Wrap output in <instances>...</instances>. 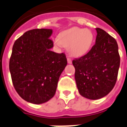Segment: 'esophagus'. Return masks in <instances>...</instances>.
<instances>
[{
	"mask_svg": "<svg viewBox=\"0 0 127 127\" xmlns=\"http://www.w3.org/2000/svg\"><path fill=\"white\" fill-rule=\"evenodd\" d=\"M67 63H68V64H71V63H72V62H71V58H67Z\"/></svg>",
	"mask_w": 127,
	"mask_h": 127,
	"instance_id": "esophagus-1",
	"label": "esophagus"
}]
</instances>
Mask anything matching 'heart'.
<instances>
[{"instance_id": "obj_1", "label": "heart", "mask_w": 127, "mask_h": 127, "mask_svg": "<svg viewBox=\"0 0 127 127\" xmlns=\"http://www.w3.org/2000/svg\"><path fill=\"white\" fill-rule=\"evenodd\" d=\"M93 40L94 36L89 29L72 27L60 33L55 38L54 43L68 48L69 54L74 58H81L88 52Z\"/></svg>"}]
</instances>
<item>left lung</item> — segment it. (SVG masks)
I'll return each mask as SVG.
<instances>
[{
    "label": "left lung",
    "instance_id": "left-lung-1",
    "mask_svg": "<svg viewBox=\"0 0 127 127\" xmlns=\"http://www.w3.org/2000/svg\"><path fill=\"white\" fill-rule=\"evenodd\" d=\"M96 30V43L92 49L72 61L79 93L90 100L103 98L112 90L120 66L117 41L102 29Z\"/></svg>",
    "mask_w": 127,
    "mask_h": 127
}]
</instances>
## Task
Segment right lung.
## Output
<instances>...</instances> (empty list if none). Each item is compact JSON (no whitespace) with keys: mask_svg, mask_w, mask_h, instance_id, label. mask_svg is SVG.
<instances>
[{"mask_svg":"<svg viewBox=\"0 0 127 127\" xmlns=\"http://www.w3.org/2000/svg\"><path fill=\"white\" fill-rule=\"evenodd\" d=\"M52 33L49 29H32L13 45L9 61L12 82L19 95L30 103H45L53 98L67 65L64 53L51 51Z\"/></svg>","mask_w":127,"mask_h":127,"instance_id":"1","label":"right lung"}]
</instances>
